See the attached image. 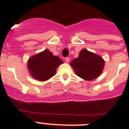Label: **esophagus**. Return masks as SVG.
Here are the masks:
<instances>
[{"label":"esophagus","mask_w":129,"mask_h":129,"mask_svg":"<svg viewBox=\"0 0 129 129\" xmlns=\"http://www.w3.org/2000/svg\"><path fill=\"white\" fill-rule=\"evenodd\" d=\"M65 60H66V62H69V61L70 60V58H69V57H66Z\"/></svg>","instance_id":"34e87169"}]
</instances>
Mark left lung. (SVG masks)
Here are the masks:
<instances>
[{
    "instance_id": "left-lung-1",
    "label": "left lung",
    "mask_w": 129,
    "mask_h": 129,
    "mask_svg": "<svg viewBox=\"0 0 129 129\" xmlns=\"http://www.w3.org/2000/svg\"><path fill=\"white\" fill-rule=\"evenodd\" d=\"M71 65L79 77L86 80H91L102 73L104 60L99 55L83 49L80 52L79 57L72 60Z\"/></svg>"
}]
</instances>
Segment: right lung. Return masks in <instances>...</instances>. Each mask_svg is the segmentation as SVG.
<instances>
[{
    "label": "right lung",
    "instance_id": "obj_1",
    "mask_svg": "<svg viewBox=\"0 0 129 129\" xmlns=\"http://www.w3.org/2000/svg\"><path fill=\"white\" fill-rule=\"evenodd\" d=\"M63 62L57 56H54L49 51L33 56L28 61V69L31 76L40 81H45L55 74L59 64Z\"/></svg>",
    "mask_w": 129,
    "mask_h": 129
}]
</instances>
